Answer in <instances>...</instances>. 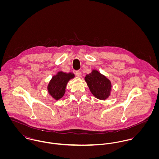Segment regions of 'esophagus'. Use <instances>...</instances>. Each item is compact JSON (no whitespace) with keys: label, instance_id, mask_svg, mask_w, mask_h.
<instances>
[{"label":"esophagus","instance_id":"1","mask_svg":"<svg viewBox=\"0 0 159 159\" xmlns=\"http://www.w3.org/2000/svg\"><path fill=\"white\" fill-rule=\"evenodd\" d=\"M75 74H76V75L78 77H81V72L80 71H79V70L76 71L75 72Z\"/></svg>","mask_w":159,"mask_h":159}]
</instances>
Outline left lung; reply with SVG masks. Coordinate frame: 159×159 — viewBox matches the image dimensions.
I'll list each match as a JSON object with an SVG mask.
<instances>
[{
  "mask_svg": "<svg viewBox=\"0 0 159 159\" xmlns=\"http://www.w3.org/2000/svg\"><path fill=\"white\" fill-rule=\"evenodd\" d=\"M85 81L93 95L100 100H105L110 94L111 82L97 70L86 75Z\"/></svg>",
  "mask_w": 159,
  "mask_h": 159,
  "instance_id": "obj_1",
  "label": "left lung"
}]
</instances>
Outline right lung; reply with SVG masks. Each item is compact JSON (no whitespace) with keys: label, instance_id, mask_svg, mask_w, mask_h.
Instances as JSON below:
<instances>
[{"label":"right lung","instance_id":"obj_1","mask_svg":"<svg viewBox=\"0 0 159 159\" xmlns=\"http://www.w3.org/2000/svg\"><path fill=\"white\" fill-rule=\"evenodd\" d=\"M74 74L71 73L59 72L54 76L50 81L48 89L50 95L56 100L62 98L66 92V88L68 81L74 77Z\"/></svg>","mask_w":159,"mask_h":159}]
</instances>
